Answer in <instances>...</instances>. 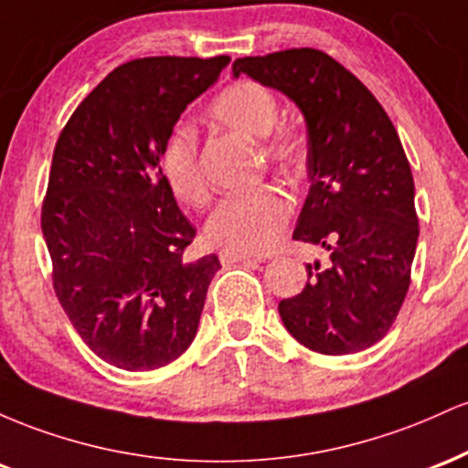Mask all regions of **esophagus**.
<instances>
[{
    "label": "esophagus",
    "mask_w": 468,
    "mask_h": 468,
    "mask_svg": "<svg viewBox=\"0 0 468 468\" xmlns=\"http://www.w3.org/2000/svg\"><path fill=\"white\" fill-rule=\"evenodd\" d=\"M219 261H222L224 266H229V264H241V261H257V260H255V257L244 255V252L222 250V252H219Z\"/></svg>",
    "instance_id": "1"
}]
</instances>
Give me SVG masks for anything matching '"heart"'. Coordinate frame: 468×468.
<instances>
[{
	"label": "heart",
	"instance_id": "b5f03b06",
	"mask_svg": "<svg viewBox=\"0 0 468 468\" xmlns=\"http://www.w3.org/2000/svg\"><path fill=\"white\" fill-rule=\"evenodd\" d=\"M211 118L224 130L261 141V154L282 171H297L305 163V141L302 133L277 127L279 103L275 94L255 80L229 85L213 101ZM160 166L171 191L191 207H202L211 196L204 176L197 136L191 127H176L166 136L160 154ZM292 204L279 189L257 186L227 196L207 222V239L224 250L261 255L282 238Z\"/></svg>",
	"mask_w": 468,
	"mask_h": 468
}]
</instances>
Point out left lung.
Returning a JSON list of instances; mask_svg holds the SVG:
<instances>
[{
  "label": "left lung",
  "mask_w": 468,
  "mask_h": 468,
  "mask_svg": "<svg viewBox=\"0 0 468 468\" xmlns=\"http://www.w3.org/2000/svg\"><path fill=\"white\" fill-rule=\"evenodd\" d=\"M233 74L286 94L308 127L310 191L292 239L324 246L330 266H305V288L279 302L283 325L327 356L367 350L399 316L420 233L399 132L361 80L314 48L238 58Z\"/></svg>",
  "instance_id": "left-lung-1"
}]
</instances>
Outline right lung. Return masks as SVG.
<instances>
[{
	"label": "right lung",
	"mask_w": 468,
	"mask_h": 468,
	"mask_svg": "<svg viewBox=\"0 0 468 468\" xmlns=\"http://www.w3.org/2000/svg\"><path fill=\"white\" fill-rule=\"evenodd\" d=\"M230 57H147L112 69L58 136L41 207L52 286L96 356L127 372L176 361L196 338L218 255L196 238L160 169L186 105Z\"/></svg>",
	"instance_id": "add662e5"
}]
</instances>
